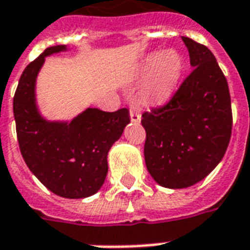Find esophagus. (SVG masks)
Wrapping results in <instances>:
<instances>
[{"label": "esophagus", "mask_w": 250, "mask_h": 250, "mask_svg": "<svg viewBox=\"0 0 250 250\" xmlns=\"http://www.w3.org/2000/svg\"><path fill=\"white\" fill-rule=\"evenodd\" d=\"M129 117H131V121L133 123H139L141 121V114L135 109H131L129 110Z\"/></svg>", "instance_id": "obj_1"}]
</instances>
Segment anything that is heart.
<instances>
[{"label": "heart", "mask_w": 250, "mask_h": 250, "mask_svg": "<svg viewBox=\"0 0 250 250\" xmlns=\"http://www.w3.org/2000/svg\"><path fill=\"white\" fill-rule=\"evenodd\" d=\"M184 71V60L174 49L149 54L141 63V79H146L143 100L146 104H164L174 96Z\"/></svg>", "instance_id": "1"}]
</instances>
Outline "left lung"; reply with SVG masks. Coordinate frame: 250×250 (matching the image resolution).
Segmentation results:
<instances>
[{"mask_svg":"<svg viewBox=\"0 0 250 250\" xmlns=\"http://www.w3.org/2000/svg\"><path fill=\"white\" fill-rule=\"evenodd\" d=\"M192 72L166 105L143 114L145 165L160 186L201 182L225 156L232 129L229 84L205 45L182 37Z\"/></svg>","mask_w":250,"mask_h":250,"instance_id":"8db88e82","label":"left lung"}]
</instances>
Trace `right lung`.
<instances>
[{
    "label": "right lung",
    "mask_w": 250,
    "mask_h": 250,
    "mask_svg": "<svg viewBox=\"0 0 250 250\" xmlns=\"http://www.w3.org/2000/svg\"><path fill=\"white\" fill-rule=\"evenodd\" d=\"M56 45L24 68L13 110L19 148L32 174L53 193L64 198L89 197L107 175V153L129 123V111L88 107L71 122L48 121L39 111L36 79L45 57L66 52Z\"/></svg>",
    "instance_id": "1"
}]
</instances>
